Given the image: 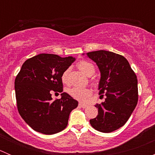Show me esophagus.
Returning <instances> with one entry per match:
<instances>
[{
	"label": "esophagus",
	"instance_id": "1",
	"mask_svg": "<svg viewBox=\"0 0 155 155\" xmlns=\"http://www.w3.org/2000/svg\"><path fill=\"white\" fill-rule=\"evenodd\" d=\"M79 106L81 108H83V109H85V108H86L87 106L86 104H82V103H79Z\"/></svg>",
	"mask_w": 155,
	"mask_h": 155
}]
</instances>
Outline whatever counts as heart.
I'll return each instance as SVG.
<instances>
[{"instance_id": "1", "label": "heart", "mask_w": 155, "mask_h": 155, "mask_svg": "<svg viewBox=\"0 0 155 155\" xmlns=\"http://www.w3.org/2000/svg\"><path fill=\"white\" fill-rule=\"evenodd\" d=\"M77 68L82 73H83L86 76H91L94 73L95 69L94 65L87 61H80L77 64ZM68 69L64 70V73H62L61 80L64 83H68ZM93 83L95 84V82H93ZM68 94L78 101H85L91 95V91L87 87H73L68 89Z\"/></svg>"}]
</instances>
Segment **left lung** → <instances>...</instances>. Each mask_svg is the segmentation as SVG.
<instances>
[{
  "label": "left lung",
  "instance_id": "8db88e82",
  "mask_svg": "<svg viewBox=\"0 0 155 155\" xmlns=\"http://www.w3.org/2000/svg\"><path fill=\"white\" fill-rule=\"evenodd\" d=\"M101 72L99 94L105 101L96 104L98 115L90 120L91 125L103 133H110L127 121L138 102V86L135 73L121 54L99 50L87 53Z\"/></svg>",
  "mask_w": 155,
  "mask_h": 155
}]
</instances>
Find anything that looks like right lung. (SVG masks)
<instances>
[{
	"label": "right lung",
	"mask_w": 155,
	"mask_h": 155,
	"mask_svg": "<svg viewBox=\"0 0 155 155\" xmlns=\"http://www.w3.org/2000/svg\"><path fill=\"white\" fill-rule=\"evenodd\" d=\"M75 61L69 56L40 54L25 61L15 79L17 108L21 118L35 131L51 135L61 132L68 124L71 111L78 101L63 92L52 101V91L61 93V75Z\"/></svg>",
	"instance_id": "add662e5"
}]
</instances>
